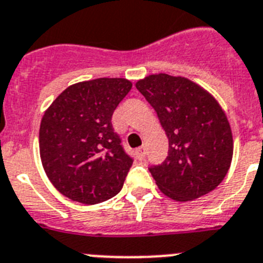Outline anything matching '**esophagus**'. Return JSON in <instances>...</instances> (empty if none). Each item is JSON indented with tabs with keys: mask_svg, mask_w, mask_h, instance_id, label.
Wrapping results in <instances>:
<instances>
[{
	"mask_svg": "<svg viewBox=\"0 0 263 263\" xmlns=\"http://www.w3.org/2000/svg\"><path fill=\"white\" fill-rule=\"evenodd\" d=\"M136 156H138L139 160H143L145 157V149L144 147L136 148Z\"/></svg>",
	"mask_w": 263,
	"mask_h": 263,
	"instance_id": "34e87169",
	"label": "esophagus"
}]
</instances>
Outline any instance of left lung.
<instances>
[{"label": "left lung", "mask_w": 263, "mask_h": 263, "mask_svg": "<svg viewBox=\"0 0 263 263\" xmlns=\"http://www.w3.org/2000/svg\"><path fill=\"white\" fill-rule=\"evenodd\" d=\"M154 107L170 143L168 156L149 172L164 195L191 201L220 185L230 168L233 136L211 93L182 77L155 74L136 83Z\"/></svg>", "instance_id": "8db88e82"}]
</instances>
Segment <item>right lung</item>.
<instances>
[{
	"label": "right lung",
	"mask_w": 263,
	"mask_h": 263,
	"mask_svg": "<svg viewBox=\"0 0 263 263\" xmlns=\"http://www.w3.org/2000/svg\"><path fill=\"white\" fill-rule=\"evenodd\" d=\"M131 87L123 78L79 82L45 111L40 127L43 170L70 200L99 204L123 188L134 159L125 154L111 119Z\"/></svg>",
	"instance_id": "right-lung-1"
}]
</instances>
